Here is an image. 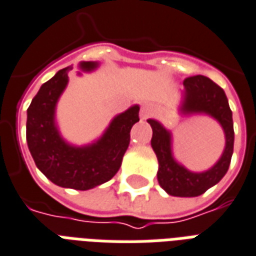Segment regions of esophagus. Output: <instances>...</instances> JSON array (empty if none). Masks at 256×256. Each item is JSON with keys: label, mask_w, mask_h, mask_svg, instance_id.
<instances>
[{"label": "esophagus", "mask_w": 256, "mask_h": 256, "mask_svg": "<svg viewBox=\"0 0 256 256\" xmlns=\"http://www.w3.org/2000/svg\"><path fill=\"white\" fill-rule=\"evenodd\" d=\"M153 112V107L149 103H144L141 106V111H140V115H141L142 120H146L150 114Z\"/></svg>", "instance_id": "obj_1"}]
</instances>
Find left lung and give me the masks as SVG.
Instances as JSON below:
<instances>
[{"label":"left lung","instance_id":"left-lung-1","mask_svg":"<svg viewBox=\"0 0 256 256\" xmlns=\"http://www.w3.org/2000/svg\"><path fill=\"white\" fill-rule=\"evenodd\" d=\"M178 112L184 116L208 115L222 126L226 146L214 166L202 172H192L173 156V136L160 120H148L152 128V148L158 160L157 178L161 188L170 196L196 198L216 185L228 170L234 153V122L228 99L222 87L210 78L196 75L184 80Z\"/></svg>","mask_w":256,"mask_h":256}]
</instances>
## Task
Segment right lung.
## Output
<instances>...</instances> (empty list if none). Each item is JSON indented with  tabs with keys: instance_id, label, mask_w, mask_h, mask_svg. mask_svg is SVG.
Listing matches in <instances>:
<instances>
[{
	"instance_id": "1",
	"label": "right lung",
	"mask_w": 256,
	"mask_h": 256,
	"mask_svg": "<svg viewBox=\"0 0 256 256\" xmlns=\"http://www.w3.org/2000/svg\"><path fill=\"white\" fill-rule=\"evenodd\" d=\"M99 62H80L79 70L92 72ZM63 68L40 87L26 111V142L36 166L54 184L88 190L111 180L120 170L130 144V130L140 120V106L115 115L98 140L76 146L63 138L56 122V106L68 84ZM78 75H82L79 71Z\"/></svg>"
}]
</instances>
